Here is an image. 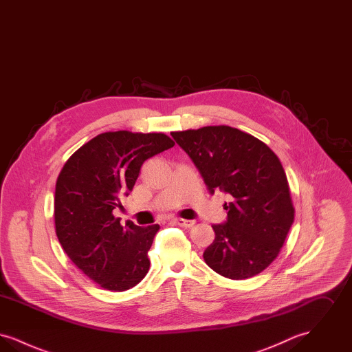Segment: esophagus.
<instances>
[{
  "mask_svg": "<svg viewBox=\"0 0 352 352\" xmlns=\"http://www.w3.org/2000/svg\"><path fill=\"white\" fill-rule=\"evenodd\" d=\"M171 221L178 224V226H181V227H184V228H190V227H192L195 224V220H186V219L181 218H171Z\"/></svg>",
  "mask_w": 352,
  "mask_h": 352,
  "instance_id": "esophagus-1",
  "label": "esophagus"
}]
</instances>
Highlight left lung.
<instances>
[{
    "instance_id": "left-lung-1",
    "label": "left lung",
    "mask_w": 352,
    "mask_h": 352,
    "mask_svg": "<svg viewBox=\"0 0 352 352\" xmlns=\"http://www.w3.org/2000/svg\"><path fill=\"white\" fill-rule=\"evenodd\" d=\"M171 137L199 170L208 191L230 195L227 220L212 224L215 240L204 261L231 280H245L274 261L294 221L289 184L278 157L258 138L227 125Z\"/></svg>"
}]
</instances>
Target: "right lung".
Wrapping results in <instances>:
<instances>
[{
	"instance_id": "1",
	"label": "right lung",
	"mask_w": 352,
	"mask_h": 352,
	"mask_svg": "<svg viewBox=\"0 0 352 352\" xmlns=\"http://www.w3.org/2000/svg\"><path fill=\"white\" fill-rule=\"evenodd\" d=\"M174 146L164 133L128 131L96 135L75 151L59 173L55 232L71 261L107 290L124 292L148 273V252L158 224H120L113 210L133 190L142 164Z\"/></svg>"
}]
</instances>
